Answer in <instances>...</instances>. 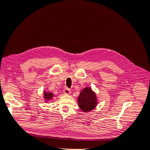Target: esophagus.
Here are the masks:
<instances>
[{
	"instance_id": "obj_1",
	"label": "esophagus",
	"mask_w": 150,
	"mask_h": 150,
	"mask_svg": "<svg viewBox=\"0 0 150 150\" xmlns=\"http://www.w3.org/2000/svg\"><path fill=\"white\" fill-rule=\"evenodd\" d=\"M63 92H64V93L65 94H67V95H69L71 93V89H69V88H66L64 89V90H63Z\"/></svg>"
}]
</instances>
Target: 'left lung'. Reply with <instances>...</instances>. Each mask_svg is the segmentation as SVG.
<instances>
[{
  "instance_id": "obj_1",
  "label": "left lung",
  "mask_w": 150,
  "mask_h": 150,
  "mask_svg": "<svg viewBox=\"0 0 150 150\" xmlns=\"http://www.w3.org/2000/svg\"><path fill=\"white\" fill-rule=\"evenodd\" d=\"M78 103L81 110L88 112L96 107L98 100L95 92L87 86L81 91L78 98Z\"/></svg>"
}]
</instances>
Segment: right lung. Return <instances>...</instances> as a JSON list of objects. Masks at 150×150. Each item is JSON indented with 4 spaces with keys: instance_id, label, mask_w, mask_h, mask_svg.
<instances>
[{
    "instance_id": "1",
    "label": "right lung",
    "mask_w": 150,
    "mask_h": 150,
    "mask_svg": "<svg viewBox=\"0 0 150 150\" xmlns=\"http://www.w3.org/2000/svg\"><path fill=\"white\" fill-rule=\"evenodd\" d=\"M43 98H44V100L46 103H48L52 99H53L54 95L53 93L48 91L47 90H45L44 91V94H43Z\"/></svg>"
}]
</instances>
